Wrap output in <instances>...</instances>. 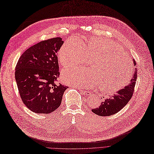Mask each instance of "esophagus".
<instances>
[{
  "label": "esophagus",
  "instance_id": "esophagus-1",
  "mask_svg": "<svg viewBox=\"0 0 154 154\" xmlns=\"http://www.w3.org/2000/svg\"><path fill=\"white\" fill-rule=\"evenodd\" d=\"M81 92H82V93L83 94H84V95H87V96H88V95H90L91 94V92L90 91H83V90H81Z\"/></svg>",
  "mask_w": 154,
  "mask_h": 154
}]
</instances>
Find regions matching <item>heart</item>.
<instances>
[{
  "label": "heart",
  "instance_id": "heart-1",
  "mask_svg": "<svg viewBox=\"0 0 154 154\" xmlns=\"http://www.w3.org/2000/svg\"><path fill=\"white\" fill-rule=\"evenodd\" d=\"M91 58L93 69L72 67L62 72L65 81L81 88L101 87L109 94L122 90L128 84L133 73V63L118 45L109 39L92 38L86 43L68 39L58 53L63 67L84 63Z\"/></svg>",
  "mask_w": 154,
  "mask_h": 154
}]
</instances>
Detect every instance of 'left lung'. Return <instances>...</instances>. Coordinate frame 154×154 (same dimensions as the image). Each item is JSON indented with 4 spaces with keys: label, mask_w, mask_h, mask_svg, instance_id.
<instances>
[{
    "label": "left lung",
    "mask_w": 154,
    "mask_h": 154,
    "mask_svg": "<svg viewBox=\"0 0 154 154\" xmlns=\"http://www.w3.org/2000/svg\"><path fill=\"white\" fill-rule=\"evenodd\" d=\"M134 65H136L135 61H134ZM137 79V69L135 68V70L133 72V77L130 80V83L128 85L117 92L112 97L105 99L99 108L92 109V111L96 115L101 116H108L116 114L123 109L131 99L135 90Z\"/></svg>",
    "instance_id": "1"
}]
</instances>
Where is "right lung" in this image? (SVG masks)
<instances>
[{
  "mask_svg": "<svg viewBox=\"0 0 154 154\" xmlns=\"http://www.w3.org/2000/svg\"><path fill=\"white\" fill-rule=\"evenodd\" d=\"M57 37L26 50L16 66L15 78L23 103L31 111L48 114L61 104L69 87L57 84L60 76L58 52L63 45Z\"/></svg>",
  "mask_w": 154,
  "mask_h": 154,
  "instance_id": "right-lung-1",
  "label": "right lung"
}]
</instances>
